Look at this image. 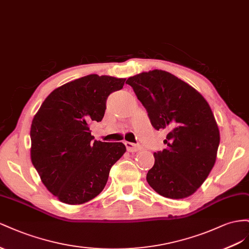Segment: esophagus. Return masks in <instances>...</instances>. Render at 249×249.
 <instances>
[{
  "mask_svg": "<svg viewBox=\"0 0 249 249\" xmlns=\"http://www.w3.org/2000/svg\"><path fill=\"white\" fill-rule=\"evenodd\" d=\"M125 146L129 152H137L142 149V146L130 143V142H125Z\"/></svg>",
  "mask_w": 249,
  "mask_h": 249,
  "instance_id": "1",
  "label": "esophagus"
}]
</instances>
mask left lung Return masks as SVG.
Listing matches in <instances>:
<instances>
[{"instance_id": "obj_1", "label": "left lung", "mask_w": 249, "mask_h": 249, "mask_svg": "<svg viewBox=\"0 0 249 249\" xmlns=\"http://www.w3.org/2000/svg\"><path fill=\"white\" fill-rule=\"evenodd\" d=\"M156 130H168L167 148L154 152L146 179L155 192L171 199L193 195L215 165L220 133L207 100L190 84L166 71L129 77Z\"/></svg>"}]
</instances>
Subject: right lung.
I'll list each match as a JSON object with an SVG mask.
<instances>
[{"label":"right lung","mask_w":249,"mask_h":249,"mask_svg":"<svg viewBox=\"0 0 249 249\" xmlns=\"http://www.w3.org/2000/svg\"><path fill=\"white\" fill-rule=\"evenodd\" d=\"M125 78L91 74L54 89L34 116L31 161L42 183L61 202L82 204L101 193L123 143L94 141L89 124L101 122L106 99Z\"/></svg>","instance_id":"obj_1"}]
</instances>
